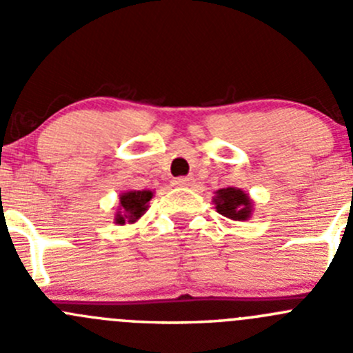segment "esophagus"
Masks as SVG:
<instances>
[{
	"label": "esophagus",
	"instance_id": "obj_1",
	"mask_svg": "<svg viewBox=\"0 0 353 353\" xmlns=\"http://www.w3.org/2000/svg\"><path fill=\"white\" fill-rule=\"evenodd\" d=\"M194 183V179L193 177H190V176H184V177H177L176 181H174V186H179V188H188V186H191V184Z\"/></svg>",
	"mask_w": 353,
	"mask_h": 353
}]
</instances>
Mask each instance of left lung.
I'll return each instance as SVG.
<instances>
[{
  "label": "left lung",
  "mask_w": 353,
  "mask_h": 353,
  "mask_svg": "<svg viewBox=\"0 0 353 353\" xmlns=\"http://www.w3.org/2000/svg\"><path fill=\"white\" fill-rule=\"evenodd\" d=\"M213 203H215L216 212L230 220L244 222L252 213L251 198L239 188H223V190H219L215 193V198H213Z\"/></svg>",
  "instance_id": "left-lung-1"
}]
</instances>
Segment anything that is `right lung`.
Segmentation results:
<instances>
[{
    "mask_svg": "<svg viewBox=\"0 0 353 353\" xmlns=\"http://www.w3.org/2000/svg\"><path fill=\"white\" fill-rule=\"evenodd\" d=\"M154 193L152 191H126L119 196V208H117L114 222L117 225L124 223H134L145 212L148 210V201H150Z\"/></svg>",
    "mask_w": 353,
    "mask_h": 353,
    "instance_id": "obj_1",
    "label": "right lung"
}]
</instances>
